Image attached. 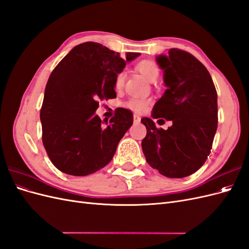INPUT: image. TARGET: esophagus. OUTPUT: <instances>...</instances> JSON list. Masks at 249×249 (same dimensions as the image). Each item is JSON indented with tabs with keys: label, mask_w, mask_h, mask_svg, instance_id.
Returning a JSON list of instances; mask_svg holds the SVG:
<instances>
[{
	"label": "esophagus",
	"mask_w": 249,
	"mask_h": 249,
	"mask_svg": "<svg viewBox=\"0 0 249 249\" xmlns=\"http://www.w3.org/2000/svg\"><path fill=\"white\" fill-rule=\"evenodd\" d=\"M140 116L137 115V114H134V123L135 124H139L140 123Z\"/></svg>",
	"instance_id": "34e87169"
}]
</instances>
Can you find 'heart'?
Returning <instances> with one entry per match:
<instances>
[{
  "label": "heart",
  "instance_id": "b5f03b06",
  "mask_svg": "<svg viewBox=\"0 0 249 249\" xmlns=\"http://www.w3.org/2000/svg\"><path fill=\"white\" fill-rule=\"evenodd\" d=\"M136 70L150 82H156L160 77V67L153 60H141L136 64ZM125 82V72L120 71L116 73L114 79V86L116 89H122ZM149 104V99L147 97H130L125 102V106L136 112L144 110Z\"/></svg>",
  "mask_w": 249,
  "mask_h": 249
}]
</instances>
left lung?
<instances>
[{"label":"left lung","mask_w":249,"mask_h":249,"mask_svg":"<svg viewBox=\"0 0 249 249\" xmlns=\"http://www.w3.org/2000/svg\"><path fill=\"white\" fill-rule=\"evenodd\" d=\"M167 89L153 108L154 118L171 120L167 130L158 129L143 117L146 136L142 150L149 166L167 178H185L206 162L218 124L217 91L211 74L190 53L170 49L159 56Z\"/></svg>","instance_id":"left-lung-1"}]
</instances>
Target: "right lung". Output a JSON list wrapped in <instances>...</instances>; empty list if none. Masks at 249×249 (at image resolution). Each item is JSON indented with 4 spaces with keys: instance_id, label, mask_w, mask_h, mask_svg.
I'll list each match as a JSON object with an SVG mask.
<instances>
[{
    "instance_id": "1",
    "label": "right lung",
    "mask_w": 249,
    "mask_h": 249,
    "mask_svg": "<svg viewBox=\"0 0 249 249\" xmlns=\"http://www.w3.org/2000/svg\"><path fill=\"white\" fill-rule=\"evenodd\" d=\"M88 41L74 47L52 71L40 109L42 143L52 163L66 175L84 177L112 160L133 124L132 111L118 108L103 124L99 102L115 99L114 79L126 61L139 56Z\"/></svg>"
}]
</instances>
